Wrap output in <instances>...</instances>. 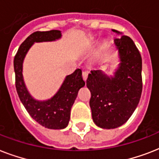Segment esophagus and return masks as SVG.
Instances as JSON below:
<instances>
[{"label": "esophagus", "mask_w": 159, "mask_h": 159, "mask_svg": "<svg viewBox=\"0 0 159 159\" xmlns=\"http://www.w3.org/2000/svg\"><path fill=\"white\" fill-rule=\"evenodd\" d=\"M87 77H88V72L87 71H83L82 72V77H83V79L86 81L87 78Z\"/></svg>", "instance_id": "1"}]
</instances>
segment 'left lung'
Listing matches in <instances>:
<instances>
[{
    "label": "left lung",
    "mask_w": 159,
    "mask_h": 159,
    "mask_svg": "<svg viewBox=\"0 0 159 159\" xmlns=\"http://www.w3.org/2000/svg\"><path fill=\"white\" fill-rule=\"evenodd\" d=\"M114 41L120 62L113 77L102 70H92L87 79L92 94V120L102 129H115L125 123L138 106L143 88L142 58L134 41L126 35Z\"/></svg>",
    "instance_id": "obj_1"
}]
</instances>
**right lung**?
Segmentation results:
<instances>
[{
  "instance_id": "1",
  "label": "right lung",
  "mask_w": 159,
  "mask_h": 159,
  "mask_svg": "<svg viewBox=\"0 0 159 159\" xmlns=\"http://www.w3.org/2000/svg\"><path fill=\"white\" fill-rule=\"evenodd\" d=\"M60 30L36 31L21 43L14 58L16 87L18 96L30 116L43 127L52 129L66 128L70 120L71 108L77 98L80 88L85 86L82 70H75L65 77L62 86L52 98L38 101L26 88L23 78V62L26 53L34 43L55 41L61 38Z\"/></svg>"
}]
</instances>
